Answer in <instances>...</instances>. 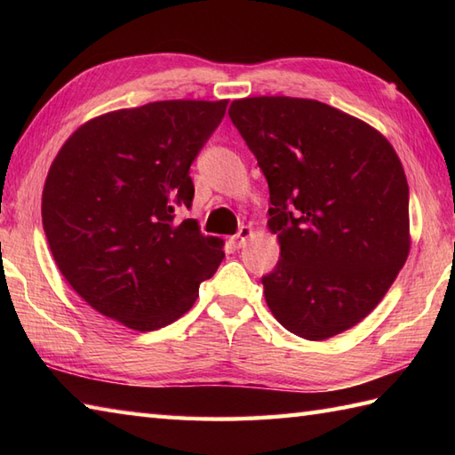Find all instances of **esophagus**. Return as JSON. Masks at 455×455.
I'll use <instances>...</instances> for the list:
<instances>
[{"label": "esophagus", "instance_id": "esophagus-1", "mask_svg": "<svg viewBox=\"0 0 455 455\" xmlns=\"http://www.w3.org/2000/svg\"><path fill=\"white\" fill-rule=\"evenodd\" d=\"M250 236H252V228H250V227H240V228H238V235L233 236L235 248H243Z\"/></svg>", "mask_w": 455, "mask_h": 455}]
</instances>
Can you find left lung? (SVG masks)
<instances>
[{"mask_svg": "<svg viewBox=\"0 0 455 455\" xmlns=\"http://www.w3.org/2000/svg\"><path fill=\"white\" fill-rule=\"evenodd\" d=\"M269 188L279 262L262 277L289 332L326 340L379 305L407 262L409 183L397 152L360 119L316 100L230 103Z\"/></svg>", "mask_w": 455, "mask_h": 455, "instance_id": "obj_1", "label": "left lung"}]
</instances>
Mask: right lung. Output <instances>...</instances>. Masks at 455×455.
<instances>
[{"mask_svg": "<svg viewBox=\"0 0 455 455\" xmlns=\"http://www.w3.org/2000/svg\"><path fill=\"white\" fill-rule=\"evenodd\" d=\"M227 100H170L100 115L58 150L43 228L60 274L95 311L139 332L178 321L225 258L191 207V162Z\"/></svg>", "mask_w": 455, "mask_h": 455, "instance_id": "obj_1", "label": "right lung"}]
</instances>
